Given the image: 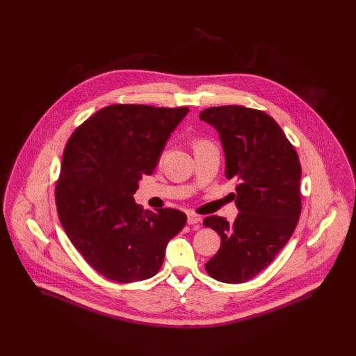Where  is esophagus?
<instances>
[{
    "label": "esophagus",
    "mask_w": 356,
    "mask_h": 356,
    "mask_svg": "<svg viewBox=\"0 0 356 356\" xmlns=\"http://www.w3.org/2000/svg\"><path fill=\"white\" fill-rule=\"evenodd\" d=\"M200 221H202V218L199 215H196V213H188V216H186V222L191 224V225L199 224Z\"/></svg>",
    "instance_id": "obj_1"
}]
</instances>
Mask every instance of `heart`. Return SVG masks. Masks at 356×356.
I'll return each instance as SVG.
<instances>
[{"instance_id": "b5f03b06", "label": "heart", "mask_w": 356, "mask_h": 356, "mask_svg": "<svg viewBox=\"0 0 356 356\" xmlns=\"http://www.w3.org/2000/svg\"><path fill=\"white\" fill-rule=\"evenodd\" d=\"M208 145H211V144H209V143H207L205 140H199V141H196V143H195V149H200V148L208 147Z\"/></svg>"}]
</instances>
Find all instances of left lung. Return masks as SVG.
I'll use <instances>...</instances> for the list:
<instances>
[{
    "label": "left lung",
    "instance_id": "obj_1",
    "mask_svg": "<svg viewBox=\"0 0 356 356\" xmlns=\"http://www.w3.org/2000/svg\"><path fill=\"white\" fill-rule=\"evenodd\" d=\"M200 120L213 127L225 157V177L238 215L229 224L212 215L204 224L221 237L220 250L205 270L216 280L240 284L268 267L298 224L302 167L277 122L264 112L225 105L208 108Z\"/></svg>",
    "mask_w": 356,
    "mask_h": 356
}]
</instances>
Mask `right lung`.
<instances>
[{
	"label": "right lung",
	"mask_w": 356,
	"mask_h": 356,
	"mask_svg": "<svg viewBox=\"0 0 356 356\" xmlns=\"http://www.w3.org/2000/svg\"><path fill=\"white\" fill-rule=\"evenodd\" d=\"M189 109L149 105L105 106L70 136L56 186L60 222L102 276L134 283L154 276L186 215L143 211L134 195L152 175L176 127Z\"/></svg>",
	"instance_id": "add662e5"
}]
</instances>
